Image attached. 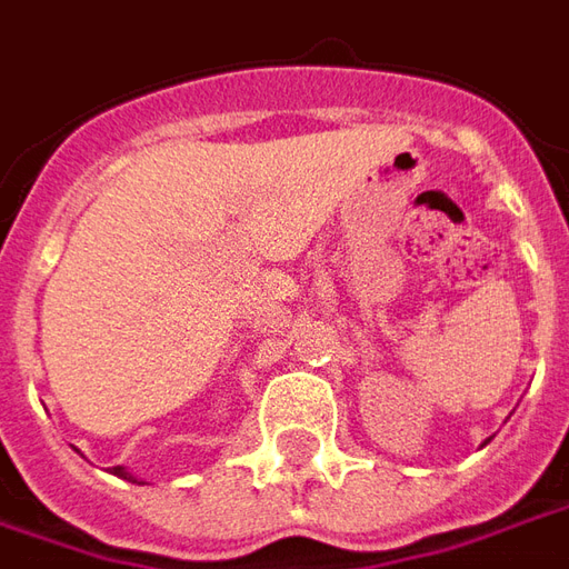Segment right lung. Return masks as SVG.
<instances>
[{"mask_svg": "<svg viewBox=\"0 0 569 569\" xmlns=\"http://www.w3.org/2000/svg\"><path fill=\"white\" fill-rule=\"evenodd\" d=\"M112 476L118 478H128V481H133V485H146V481H140V478L133 476V472H128L124 466H112Z\"/></svg>", "mask_w": 569, "mask_h": 569, "instance_id": "obj_1", "label": "right lung"}]
</instances>
